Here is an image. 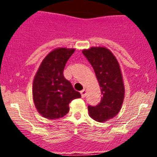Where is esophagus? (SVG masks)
I'll list each match as a JSON object with an SVG mask.
<instances>
[{
    "label": "esophagus",
    "mask_w": 157,
    "mask_h": 157,
    "mask_svg": "<svg viewBox=\"0 0 157 157\" xmlns=\"http://www.w3.org/2000/svg\"><path fill=\"white\" fill-rule=\"evenodd\" d=\"M80 94H81L82 98H85L86 96V90H82V91H80Z\"/></svg>",
    "instance_id": "34e87169"
}]
</instances>
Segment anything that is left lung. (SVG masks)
Returning a JSON list of instances; mask_svg holds the SVG:
<instances>
[{"mask_svg": "<svg viewBox=\"0 0 157 157\" xmlns=\"http://www.w3.org/2000/svg\"><path fill=\"white\" fill-rule=\"evenodd\" d=\"M82 53L94 68L102 94L98 105H88L89 114L96 121L105 122L119 113L124 98L120 65L111 51L104 47H92Z\"/></svg>", "mask_w": 157, "mask_h": 157, "instance_id": "8db88e82", "label": "left lung"}]
</instances>
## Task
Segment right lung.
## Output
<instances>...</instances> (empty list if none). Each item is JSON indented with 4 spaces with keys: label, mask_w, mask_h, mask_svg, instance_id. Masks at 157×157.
Masks as SVG:
<instances>
[{
    "label": "right lung",
    "mask_w": 157,
    "mask_h": 157,
    "mask_svg": "<svg viewBox=\"0 0 157 157\" xmlns=\"http://www.w3.org/2000/svg\"><path fill=\"white\" fill-rule=\"evenodd\" d=\"M74 48H59L52 51L43 59L33 82L34 105L43 117L54 120L69 112V103L81 94L63 76L67 61Z\"/></svg>",
    "instance_id": "obj_1"
}]
</instances>
